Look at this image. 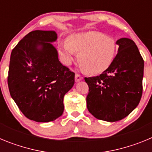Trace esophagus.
I'll return each instance as SVG.
<instances>
[{
	"instance_id": "obj_1",
	"label": "esophagus",
	"mask_w": 152,
	"mask_h": 152,
	"mask_svg": "<svg viewBox=\"0 0 152 152\" xmlns=\"http://www.w3.org/2000/svg\"><path fill=\"white\" fill-rule=\"evenodd\" d=\"M75 81H76V82H78V81H80V80H81L83 79V77H81V76H80V75H79V74H76V75H75Z\"/></svg>"
}]
</instances>
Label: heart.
<instances>
[{"label":"heart","mask_w":152,"mask_h":152,"mask_svg":"<svg viewBox=\"0 0 152 152\" xmlns=\"http://www.w3.org/2000/svg\"><path fill=\"white\" fill-rule=\"evenodd\" d=\"M58 48L65 64H71L77 52L80 66L88 73L97 75L111 65L116 57L117 44L112 37L91 31L71 35L68 42H60Z\"/></svg>","instance_id":"heart-1"}]
</instances>
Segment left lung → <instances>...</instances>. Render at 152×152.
Returning <instances> with one entry per match:
<instances>
[{"mask_svg":"<svg viewBox=\"0 0 152 152\" xmlns=\"http://www.w3.org/2000/svg\"><path fill=\"white\" fill-rule=\"evenodd\" d=\"M118 53L101 75L84 77L89 87L87 107L95 118L107 122L124 119L139 105L142 95L144 60L133 40L116 41Z\"/></svg>","mask_w":152,"mask_h":152,"instance_id":"obj_1","label":"left lung"}]
</instances>
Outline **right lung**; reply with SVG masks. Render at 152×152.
<instances>
[{"mask_svg":"<svg viewBox=\"0 0 152 152\" xmlns=\"http://www.w3.org/2000/svg\"><path fill=\"white\" fill-rule=\"evenodd\" d=\"M56 39L55 31H32L10 55V96L24 116L38 123L54 121L62 115L64 96L75 84V73L60 62L51 43Z\"/></svg>","mask_w":152,"mask_h":152,"instance_id":"right-lung-1","label":"right lung"}]
</instances>
